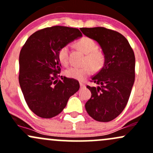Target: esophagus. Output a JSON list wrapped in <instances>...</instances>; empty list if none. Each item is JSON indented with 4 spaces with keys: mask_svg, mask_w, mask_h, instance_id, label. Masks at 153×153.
Returning a JSON list of instances; mask_svg holds the SVG:
<instances>
[{
    "mask_svg": "<svg viewBox=\"0 0 153 153\" xmlns=\"http://www.w3.org/2000/svg\"><path fill=\"white\" fill-rule=\"evenodd\" d=\"M80 87H84L85 86V85L83 84V83H80Z\"/></svg>",
    "mask_w": 153,
    "mask_h": 153,
    "instance_id": "esophagus-1",
    "label": "esophagus"
}]
</instances>
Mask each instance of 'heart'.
<instances>
[{
	"instance_id": "obj_1",
	"label": "heart",
	"mask_w": 153,
	"mask_h": 153,
	"mask_svg": "<svg viewBox=\"0 0 153 153\" xmlns=\"http://www.w3.org/2000/svg\"><path fill=\"white\" fill-rule=\"evenodd\" d=\"M75 47L85 54L82 67H73L65 72V75L70 78L77 80H83L92 72V68L95 70H100L105 62V55L104 52L97 49L95 42L88 37H83L75 43ZM69 46L65 45L58 51V58L60 62L66 66L68 64Z\"/></svg>"
}]
</instances>
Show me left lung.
Here are the masks:
<instances>
[{"label": "left lung", "instance_id": "obj_1", "mask_svg": "<svg viewBox=\"0 0 153 153\" xmlns=\"http://www.w3.org/2000/svg\"><path fill=\"white\" fill-rule=\"evenodd\" d=\"M80 30L97 41L105 55L104 66L91 78L97 86H86L91 97L85 110L97 121L109 122L123 112L128 101L135 80L134 53L126 38L116 31L102 27Z\"/></svg>", "mask_w": 153, "mask_h": 153}]
</instances>
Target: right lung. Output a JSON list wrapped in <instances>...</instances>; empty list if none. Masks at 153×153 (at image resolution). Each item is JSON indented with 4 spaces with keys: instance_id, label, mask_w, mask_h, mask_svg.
<instances>
[{
    "instance_id": "obj_1",
    "label": "right lung",
    "mask_w": 153,
    "mask_h": 153,
    "mask_svg": "<svg viewBox=\"0 0 153 153\" xmlns=\"http://www.w3.org/2000/svg\"><path fill=\"white\" fill-rule=\"evenodd\" d=\"M81 36L77 28L46 27L30 36L21 49L19 85L28 107L38 116L51 118L59 115L69 98L79 90L78 80L58 79L61 71L58 51Z\"/></svg>"
}]
</instances>
